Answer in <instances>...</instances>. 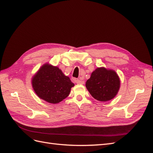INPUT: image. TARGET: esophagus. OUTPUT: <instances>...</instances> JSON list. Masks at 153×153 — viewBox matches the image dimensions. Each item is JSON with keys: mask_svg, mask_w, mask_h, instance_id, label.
I'll return each mask as SVG.
<instances>
[{"mask_svg": "<svg viewBox=\"0 0 153 153\" xmlns=\"http://www.w3.org/2000/svg\"><path fill=\"white\" fill-rule=\"evenodd\" d=\"M76 84H84V81L81 80V79L76 80Z\"/></svg>", "mask_w": 153, "mask_h": 153, "instance_id": "34e87169", "label": "esophagus"}]
</instances>
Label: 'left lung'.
I'll list each match as a JSON object with an SVG mask.
<instances>
[{"label": "left lung", "instance_id": "obj_1", "mask_svg": "<svg viewBox=\"0 0 153 153\" xmlns=\"http://www.w3.org/2000/svg\"><path fill=\"white\" fill-rule=\"evenodd\" d=\"M120 85L121 82L117 73L104 67L96 68L85 84L91 96L100 101H107L114 98Z\"/></svg>", "mask_w": 153, "mask_h": 153}]
</instances>
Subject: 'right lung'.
Returning <instances> with one entry per match:
<instances>
[{
  "label": "right lung",
  "instance_id": "obj_1",
  "mask_svg": "<svg viewBox=\"0 0 153 153\" xmlns=\"http://www.w3.org/2000/svg\"><path fill=\"white\" fill-rule=\"evenodd\" d=\"M32 85L39 98L50 103H59L69 96L75 84L57 66L46 63L32 78Z\"/></svg>",
  "mask_w": 153,
  "mask_h": 153
}]
</instances>
